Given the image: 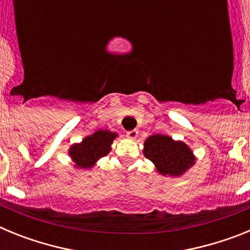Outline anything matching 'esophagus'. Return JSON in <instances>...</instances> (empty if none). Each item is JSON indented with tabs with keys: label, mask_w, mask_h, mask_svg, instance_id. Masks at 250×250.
I'll use <instances>...</instances> for the list:
<instances>
[{
	"label": "esophagus",
	"mask_w": 250,
	"mask_h": 250,
	"mask_svg": "<svg viewBox=\"0 0 250 250\" xmlns=\"http://www.w3.org/2000/svg\"><path fill=\"white\" fill-rule=\"evenodd\" d=\"M126 135H127V138H130V139H136L139 135V131L136 129L130 130V131L126 132Z\"/></svg>",
	"instance_id": "obj_1"
}]
</instances>
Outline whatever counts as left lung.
Returning a JSON list of instances; mask_svg holds the SVG:
<instances>
[{"mask_svg": "<svg viewBox=\"0 0 250 250\" xmlns=\"http://www.w3.org/2000/svg\"><path fill=\"white\" fill-rule=\"evenodd\" d=\"M144 155L155 164L161 174L182 175L188 167L194 164L190 149L182 143L174 141L165 135H152L144 145Z\"/></svg>", "mask_w": 250, "mask_h": 250, "instance_id": "8db88e82", "label": "left lung"}]
</instances>
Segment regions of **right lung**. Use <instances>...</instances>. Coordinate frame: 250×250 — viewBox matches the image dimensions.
I'll list each match as a JSON object with an SVG mask.
<instances>
[{"label": "right lung", "instance_id": "1", "mask_svg": "<svg viewBox=\"0 0 250 250\" xmlns=\"http://www.w3.org/2000/svg\"><path fill=\"white\" fill-rule=\"evenodd\" d=\"M116 134L107 130H99L91 136L83 139L81 144H76L70 149V155L79 167H90L98 159L105 156L111 149L112 140Z\"/></svg>", "mask_w": 250, "mask_h": 250}]
</instances>
